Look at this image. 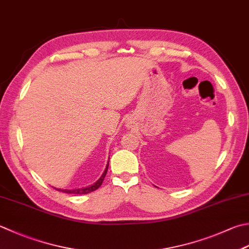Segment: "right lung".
<instances>
[{
    "instance_id": "obj_1",
    "label": "right lung",
    "mask_w": 249,
    "mask_h": 249,
    "mask_svg": "<svg viewBox=\"0 0 249 249\" xmlns=\"http://www.w3.org/2000/svg\"><path fill=\"white\" fill-rule=\"evenodd\" d=\"M108 167H109V163L107 164V167H106V169H105L104 174L101 175V177H100L98 180H97V181H96L94 184H92V186H89V187H87V188H83V189H72V190L57 189V188H55V189L58 190V191L65 192V193H70V194H87V193H89V192L95 191V190L98 189V188L101 186V184H102V181H104V179H105L106 175H107V172H108Z\"/></svg>"
}]
</instances>
